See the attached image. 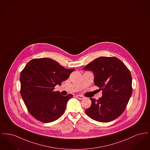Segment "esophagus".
Returning <instances> with one entry per match:
<instances>
[{
	"label": "esophagus",
	"instance_id": "34e87169",
	"mask_svg": "<svg viewBox=\"0 0 150 150\" xmlns=\"http://www.w3.org/2000/svg\"><path fill=\"white\" fill-rule=\"evenodd\" d=\"M76 97L78 98L79 100H83L84 98V97L81 95H77Z\"/></svg>",
	"mask_w": 150,
	"mask_h": 150
}]
</instances>
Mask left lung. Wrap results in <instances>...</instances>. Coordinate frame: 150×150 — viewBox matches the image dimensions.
Listing matches in <instances>:
<instances>
[{"label": "left lung", "instance_id": "8db88e82", "mask_svg": "<svg viewBox=\"0 0 150 150\" xmlns=\"http://www.w3.org/2000/svg\"><path fill=\"white\" fill-rule=\"evenodd\" d=\"M94 75L95 86L102 90V96L91 98L92 105L85 110L96 121L107 122L117 119L126 108L132 93V79L125 64L116 57H100L83 68Z\"/></svg>", "mask_w": 150, "mask_h": 150}]
</instances>
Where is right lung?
<instances>
[{"label": "right lung", "instance_id": "right-lung-1", "mask_svg": "<svg viewBox=\"0 0 150 150\" xmlns=\"http://www.w3.org/2000/svg\"><path fill=\"white\" fill-rule=\"evenodd\" d=\"M74 69H67L49 58L33 59L20 74L21 95L30 114L43 122H50L64 113L72 94L63 96L54 91Z\"/></svg>", "mask_w": 150, "mask_h": 150}]
</instances>
